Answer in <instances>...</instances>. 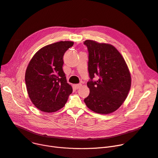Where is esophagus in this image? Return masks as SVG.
<instances>
[{"label": "esophagus", "instance_id": "34e87169", "mask_svg": "<svg viewBox=\"0 0 158 158\" xmlns=\"http://www.w3.org/2000/svg\"><path fill=\"white\" fill-rule=\"evenodd\" d=\"M81 86H82V85H81V84H77V85H74L75 88H76V89H77L80 88L81 87Z\"/></svg>", "mask_w": 158, "mask_h": 158}]
</instances>
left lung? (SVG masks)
<instances>
[{"label":"left lung","instance_id":"8db88e82","mask_svg":"<svg viewBox=\"0 0 158 158\" xmlns=\"http://www.w3.org/2000/svg\"><path fill=\"white\" fill-rule=\"evenodd\" d=\"M88 52L87 86L89 95L84 101L89 109L100 114H109L118 109L130 90L131 78L127 64L111 45L86 40ZM95 76L99 79L94 81Z\"/></svg>","mask_w":158,"mask_h":158}]
</instances>
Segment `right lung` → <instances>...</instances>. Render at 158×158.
I'll return each instance as SVG.
<instances>
[{
    "mask_svg": "<svg viewBox=\"0 0 158 158\" xmlns=\"http://www.w3.org/2000/svg\"><path fill=\"white\" fill-rule=\"evenodd\" d=\"M73 42L48 45L35 54L26 72L25 81L32 102L40 111L55 112L65 105L72 93L63 70V56Z\"/></svg>",
    "mask_w": 158,
    "mask_h": 158,
    "instance_id": "right-lung-1",
    "label": "right lung"
}]
</instances>
